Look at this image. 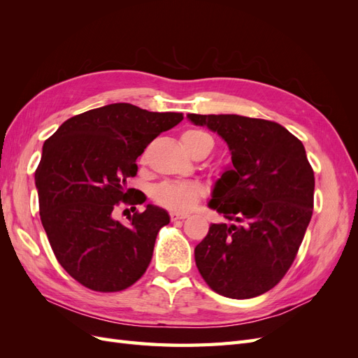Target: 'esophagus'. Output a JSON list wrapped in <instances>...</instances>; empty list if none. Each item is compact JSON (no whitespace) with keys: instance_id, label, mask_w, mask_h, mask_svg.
I'll return each mask as SVG.
<instances>
[{"instance_id":"obj_1","label":"esophagus","mask_w":358,"mask_h":358,"mask_svg":"<svg viewBox=\"0 0 358 358\" xmlns=\"http://www.w3.org/2000/svg\"><path fill=\"white\" fill-rule=\"evenodd\" d=\"M187 218H188V215H185V213H175V212L170 213V220H171L173 222L183 221V220H187Z\"/></svg>"}]
</instances>
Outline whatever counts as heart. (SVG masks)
Wrapping results in <instances>:
<instances>
[{
	"label": "heart",
	"mask_w": 358,
	"mask_h": 358,
	"mask_svg": "<svg viewBox=\"0 0 358 358\" xmlns=\"http://www.w3.org/2000/svg\"><path fill=\"white\" fill-rule=\"evenodd\" d=\"M180 143L187 152L194 157L197 154L208 155L213 149V138L201 128H188L180 134ZM146 162V154L140 158ZM206 196V188L200 182L167 180L158 183L152 189L154 201L171 212H189Z\"/></svg>",
	"instance_id": "obj_1"
}]
</instances>
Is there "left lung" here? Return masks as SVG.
<instances>
[{
    "instance_id": "obj_1",
    "label": "left lung",
    "mask_w": 358,
    "mask_h": 358,
    "mask_svg": "<svg viewBox=\"0 0 358 358\" xmlns=\"http://www.w3.org/2000/svg\"><path fill=\"white\" fill-rule=\"evenodd\" d=\"M188 117L218 133L231 150L209 208L234 224H212L196 264L215 292L252 299L280 282L299 252L313 212L315 178L306 150L287 128L239 115Z\"/></svg>"
}]
</instances>
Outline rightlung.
<instances>
[{"label":"right lung","mask_w":358,"mask_h":358,"mask_svg":"<svg viewBox=\"0 0 358 358\" xmlns=\"http://www.w3.org/2000/svg\"><path fill=\"white\" fill-rule=\"evenodd\" d=\"M182 119L116 103L67 119L43 145L36 170L40 220L58 263L80 285L116 292L146 272L170 218L150 204L136 210L146 196L127 183L148 145ZM122 205L135 212L127 223L114 218Z\"/></svg>","instance_id":"obj_1"}]
</instances>
